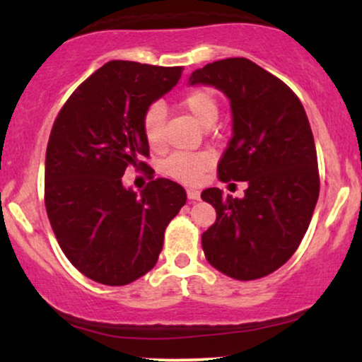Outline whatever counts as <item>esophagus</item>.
I'll return each mask as SVG.
<instances>
[{
  "instance_id": "obj_1",
  "label": "esophagus",
  "mask_w": 362,
  "mask_h": 362,
  "mask_svg": "<svg viewBox=\"0 0 362 362\" xmlns=\"http://www.w3.org/2000/svg\"><path fill=\"white\" fill-rule=\"evenodd\" d=\"M187 197L190 199V201H199V197H201V192L195 189H189L187 190Z\"/></svg>"
}]
</instances>
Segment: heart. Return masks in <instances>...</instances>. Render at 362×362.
<instances>
[{"label":"heart","instance_id":"b5f03b06","mask_svg":"<svg viewBox=\"0 0 362 362\" xmlns=\"http://www.w3.org/2000/svg\"><path fill=\"white\" fill-rule=\"evenodd\" d=\"M180 105L195 122L204 127H209L214 122L219 112L214 91L206 86H197L187 91ZM163 124L165 107L158 102L151 103L143 115V132L149 148L158 149L163 144ZM211 163L213 158L207 153H175L165 161L161 170L165 175L192 184L211 167Z\"/></svg>","mask_w":362,"mask_h":362}]
</instances>
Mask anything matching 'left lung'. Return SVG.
Instances as JSON below:
<instances>
[{
    "instance_id": "left-lung-1",
    "label": "left lung",
    "mask_w": 362,
    "mask_h": 362,
    "mask_svg": "<svg viewBox=\"0 0 362 362\" xmlns=\"http://www.w3.org/2000/svg\"><path fill=\"white\" fill-rule=\"evenodd\" d=\"M189 85L228 97L233 136L218 165L221 182H247L242 199L211 187L202 201L216 223L202 250L219 272L238 281L269 276L300 247L318 201L317 148L300 98L286 83L245 57L209 62Z\"/></svg>"
}]
</instances>
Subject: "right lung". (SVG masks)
<instances>
[{
    "instance_id": "add662e5",
    "label": "right lung",
    "mask_w": 362,
    "mask_h": 362,
    "mask_svg": "<svg viewBox=\"0 0 362 362\" xmlns=\"http://www.w3.org/2000/svg\"><path fill=\"white\" fill-rule=\"evenodd\" d=\"M182 68L110 61L73 91L45 153V209L61 250L91 281L124 286L155 267L184 187L155 178L126 189V168L148 170L143 115ZM151 170V168H149Z\"/></svg>"
}]
</instances>
